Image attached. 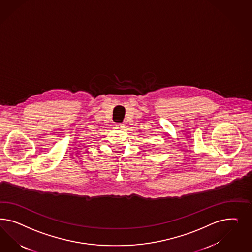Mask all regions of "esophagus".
<instances>
[{
    "label": "esophagus",
    "instance_id": "34e87169",
    "mask_svg": "<svg viewBox=\"0 0 252 252\" xmlns=\"http://www.w3.org/2000/svg\"><path fill=\"white\" fill-rule=\"evenodd\" d=\"M115 128L118 130H122L124 128V124L123 123H115Z\"/></svg>",
    "mask_w": 252,
    "mask_h": 252
}]
</instances>
